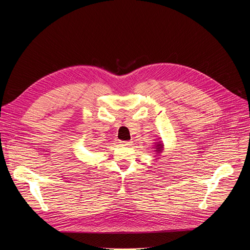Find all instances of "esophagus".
Here are the masks:
<instances>
[{
  "instance_id": "obj_1",
  "label": "esophagus",
  "mask_w": 250,
  "mask_h": 250,
  "mask_svg": "<svg viewBox=\"0 0 250 250\" xmlns=\"http://www.w3.org/2000/svg\"><path fill=\"white\" fill-rule=\"evenodd\" d=\"M120 144L123 146H129L131 145V141H120Z\"/></svg>"
}]
</instances>
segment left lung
I'll list each match as a JSON object with an SVG mask.
<instances>
[{
    "instance_id": "8db88e82",
    "label": "left lung",
    "mask_w": 250,
    "mask_h": 250,
    "mask_svg": "<svg viewBox=\"0 0 250 250\" xmlns=\"http://www.w3.org/2000/svg\"><path fill=\"white\" fill-rule=\"evenodd\" d=\"M156 140L157 141H155L154 142V147H153V151L155 152V157H157V156H159L162 152H164V145H163V142L160 140V137H158V138H156Z\"/></svg>"
}]
</instances>
